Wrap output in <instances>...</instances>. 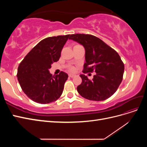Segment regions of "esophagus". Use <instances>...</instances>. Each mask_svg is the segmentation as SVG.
<instances>
[{
	"label": "esophagus",
	"instance_id": "esophagus-1",
	"mask_svg": "<svg viewBox=\"0 0 147 147\" xmlns=\"http://www.w3.org/2000/svg\"><path fill=\"white\" fill-rule=\"evenodd\" d=\"M69 76L70 78H73V77H74L75 76V75L72 74H69Z\"/></svg>",
	"mask_w": 147,
	"mask_h": 147
}]
</instances>
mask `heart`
I'll return each instance as SVG.
<instances>
[{
	"label": "heart",
	"instance_id": "1",
	"mask_svg": "<svg viewBox=\"0 0 147 147\" xmlns=\"http://www.w3.org/2000/svg\"><path fill=\"white\" fill-rule=\"evenodd\" d=\"M70 70L73 71V70H75V69H74V67H71V68H70Z\"/></svg>",
	"mask_w": 147,
	"mask_h": 147
}]
</instances>
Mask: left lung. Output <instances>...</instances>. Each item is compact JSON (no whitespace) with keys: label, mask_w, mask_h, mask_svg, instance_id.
<instances>
[{"label":"left lung","mask_w":147,"mask_h":147,"mask_svg":"<svg viewBox=\"0 0 147 147\" xmlns=\"http://www.w3.org/2000/svg\"><path fill=\"white\" fill-rule=\"evenodd\" d=\"M69 39L81 44L85 50L83 72L96 73L92 80L84 74L80 75L82 83L77 87L78 92L84 98L95 101L112 96L122 82L124 70L118 53L92 35L72 34Z\"/></svg>","instance_id":"left-lung-1"}]
</instances>
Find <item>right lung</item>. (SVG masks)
I'll return each mask as SVG.
<instances>
[{
    "mask_svg": "<svg viewBox=\"0 0 147 147\" xmlns=\"http://www.w3.org/2000/svg\"><path fill=\"white\" fill-rule=\"evenodd\" d=\"M70 35L50 37L37 44L21 62L18 80L22 90L33 101L45 104L56 101L63 91L68 75L50 73L51 64L58 61Z\"/></svg>",
    "mask_w": 147,
    "mask_h": 147,
    "instance_id": "right-lung-1",
    "label": "right lung"
}]
</instances>
